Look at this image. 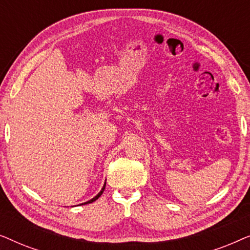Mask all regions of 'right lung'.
<instances>
[{"mask_svg": "<svg viewBox=\"0 0 250 250\" xmlns=\"http://www.w3.org/2000/svg\"><path fill=\"white\" fill-rule=\"evenodd\" d=\"M104 188H105V183H104V188H102V189H101V191H100V192H99V193L97 194V196H95L94 198H92V199H91V200H88V201H86V203H84V204H81V205H85V204H91V203H93V201H95V200H97V199H98V198H99V197H100L102 193H104Z\"/></svg>", "mask_w": 250, "mask_h": 250, "instance_id": "obj_1", "label": "right lung"}]
</instances>
